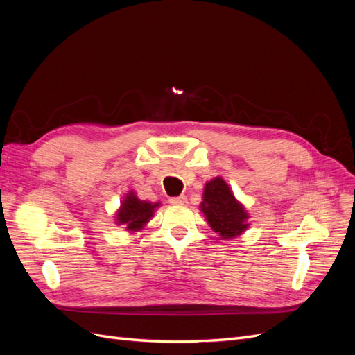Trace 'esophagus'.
<instances>
[{
	"label": "esophagus",
	"mask_w": 355,
	"mask_h": 355,
	"mask_svg": "<svg viewBox=\"0 0 355 355\" xmlns=\"http://www.w3.org/2000/svg\"><path fill=\"white\" fill-rule=\"evenodd\" d=\"M168 202L171 204H185L187 202V197L185 196H179V197H170Z\"/></svg>",
	"instance_id": "obj_1"
}]
</instances>
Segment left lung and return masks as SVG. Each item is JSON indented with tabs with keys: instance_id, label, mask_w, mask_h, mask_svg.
<instances>
[{
	"instance_id": "8db88e82",
	"label": "left lung",
	"mask_w": 355,
	"mask_h": 355,
	"mask_svg": "<svg viewBox=\"0 0 355 355\" xmlns=\"http://www.w3.org/2000/svg\"><path fill=\"white\" fill-rule=\"evenodd\" d=\"M201 210L210 228L222 239H234L245 231L247 214L235 200L222 178H214L204 187Z\"/></svg>"
}]
</instances>
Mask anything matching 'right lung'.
I'll list each match as a JSON object with an SVG mask.
<instances>
[{
    "instance_id": "add662e5",
    "label": "right lung",
    "mask_w": 355,
    "mask_h": 355,
    "mask_svg": "<svg viewBox=\"0 0 355 355\" xmlns=\"http://www.w3.org/2000/svg\"><path fill=\"white\" fill-rule=\"evenodd\" d=\"M158 206V202L151 204L148 201H141L133 192L125 197L121 204V209L116 213L118 223L124 225L128 231L142 230L144 225L153 218L154 209Z\"/></svg>"
}]
</instances>
